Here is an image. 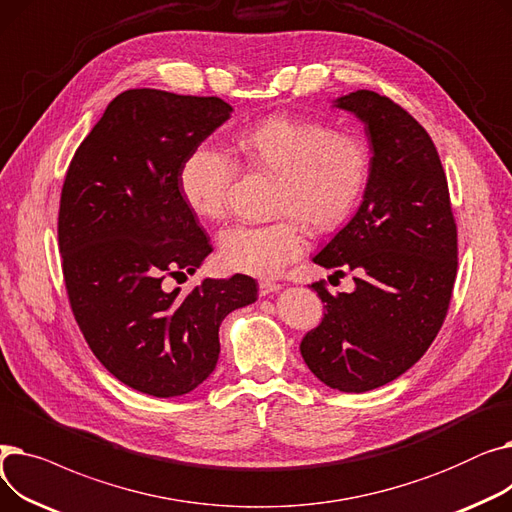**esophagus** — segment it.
Segmentation results:
<instances>
[{"label":"esophagus","instance_id":"obj_1","mask_svg":"<svg viewBox=\"0 0 512 512\" xmlns=\"http://www.w3.org/2000/svg\"><path fill=\"white\" fill-rule=\"evenodd\" d=\"M280 288H282V284L272 282V280H261V282H259V294H261V297H267V294H274V292H278Z\"/></svg>","mask_w":512,"mask_h":512}]
</instances>
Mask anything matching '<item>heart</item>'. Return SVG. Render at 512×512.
I'll return each instance as SVG.
<instances>
[{
    "instance_id": "heart-1",
    "label": "heart",
    "mask_w": 512,
    "mask_h": 512,
    "mask_svg": "<svg viewBox=\"0 0 512 512\" xmlns=\"http://www.w3.org/2000/svg\"><path fill=\"white\" fill-rule=\"evenodd\" d=\"M240 151L255 166L276 176L272 224H236L220 236V261L236 274L278 276L303 251V234L292 215L313 230L342 224L357 207L369 176L363 141L336 132L319 120L270 116L247 128ZM234 168L230 157L209 143L197 145L178 170L184 203L203 220H218L226 209Z\"/></svg>"
}]
</instances>
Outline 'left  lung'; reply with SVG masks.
I'll use <instances>...</instances> for the list:
<instances>
[{
    "mask_svg": "<svg viewBox=\"0 0 512 512\" xmlns=\"http://www.w3.org/2000/svg\"><path fill=\"white\" fill-rule=\"evenodd\" d=\"M334 107L365 124L369 176L357 213L313 261L357 278L338 294L311 284L326 311L301 355L326 386L367 392L413 367L438 336L456 278V224L436 145L409 112L365 89Z\"/></svg>",
    "mask_w": 512,
    "mask_h": 512,
    "instance_id": "8db88e82",
    "label": "left lung"
}]
</instances>
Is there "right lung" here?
<instances>
[{"mask_svg":"<svg viewBox=\"0 0 512 512\" xmlns=\"http://www.w3.org/2000/svg\"><path fill=\"white\" fill-rule=\"evenodd\" d=\"M232 114L220 97L130 89L105 107L66 172L58 238L70 307L114 378L157 398L193 392L218 365L220 324L257 299L253 278L195 274L211 245L184 203V157Z\"/></svg>","mask_w":512,"mask_h":512,"instance_id":"right-lung-1","label":"right lung"}]
</instances>
